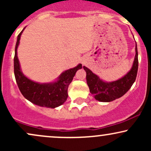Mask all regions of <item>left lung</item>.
Wrapping results in <instances>:
<instances>
[{
    "label": "left lung",
    "mask_w": 151,
    "mask_h": 151,
    "mask_svg": "<svg viewBox=\"0 0 151 151\" xmlns=\"http://www.w3.org/2000/svg\"><path fill=\"white\" fill-rule=\"evenodd\" d=\"M86 73V82L89 91L99 101L109 102L124 96L134 83L138 68V50L136 42V55L131 70L124 77L116 81L106 82L93 74L89 69L83 67Z\"/></svg>",
    "instance_id": "obj_1"
}]
</instances>
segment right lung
I'll use <instances>...</instances> for the list:
<instances>
[{"instance_id":"1","label":"right lung","mask_w":151,"mask_h":151,"mask_svg":"<svg viewBox=\"0 0 151 151\" xmlns=\"http://www.w3.org/2000/svg\"><path fill=\"white\" fill-rule=\"evenodd\" d=\"M24 29L18 35L15 49L14 74L19 89L24 97L34 104L52 109L58 107L65 103L68 97V86L77 71L82 68L81 64H79L74 68L66 70L59 77L58 80L54 82L40 84L30 80L22 74L17 56V49Z\"/></svg>"}]
</instances>
